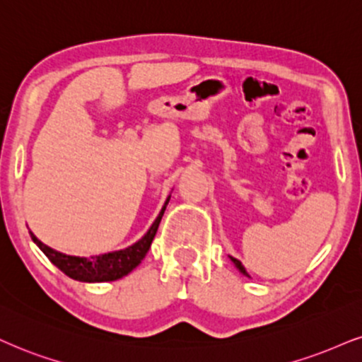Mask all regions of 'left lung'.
Listing matches in <instances>:
<instances>
[{
    "instance_id": "8db88e82",
    "label": "left lung",
    "mask_w": 362,
    "mask_h": 362,
    "mask_svg": "<svg viewBox=\"0 0 362 362\" xmlns=\"http://www.w3.org/2000/svg\"><path fill=\"white\" fill-rule=\"evenodd\" d=\"M231 260H233V263H235L236 267H238V270L242 272L243 275H248V272H247V269H245V267L242 265V262H240V260H236V258H231Z\"/></svg>"
}]
</instances>
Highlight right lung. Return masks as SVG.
<instances>
[{
	"label": "right lung",
	"instance_id": "1",
	"mask_svg": "<svg viewBox=\"0 0 362 362\" xmlns=\"http://www.w3.org/2000/svg\"><path fill=\"white\" fill-rule=\"evenodd\" d=\"M164 209H166V206L160 209L159 216L156 218L151 230L142 236L139 242L131 245V247L126 250L104 253V255L92 258L64 255V253L57 252V250L47 247V245L40 242L33 233L30 235L31 240H33V242L40 247V250L48 257V260L64 272L66 276H70V279L80 280V282H110V280L122 279L124 275L132 272L137 265H139L142 258L146 257L147 250L151 248V243H153L156 236V231H158L160 218L164 215Z\"/></svg>",
	"mask_w": 362,
	"mask_h": 362
}]
</instances>
